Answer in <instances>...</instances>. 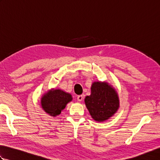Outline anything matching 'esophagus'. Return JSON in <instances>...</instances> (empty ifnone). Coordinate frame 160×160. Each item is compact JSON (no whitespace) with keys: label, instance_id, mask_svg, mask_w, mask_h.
<instances>
[{"label":"esophagus","instance_id":"obj_1","mask_svg":"<svg viewBox=\"0 0 160 160\" xmlns=\"http://www.w3.org/2000/svg\"><path fill=\"white\" fill-rule=\"evenodd\" d=\"M77 100H78V101H79V102L82 101L83 100V96H82V95H80V96H78L77 97Z\"/></svg>","mask_w":160,"mask_h":160}]
</instances>
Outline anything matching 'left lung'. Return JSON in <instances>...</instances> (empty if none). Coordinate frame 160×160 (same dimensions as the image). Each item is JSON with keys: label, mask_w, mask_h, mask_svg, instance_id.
I'll use <instances>...</instances> for the list:
<instances>
[{"label": "left lung", "mask_w": 160, "mask_h": 160, "mask_svg": "<svg viewBox=\"0 0 160 160\" xmlns=\"http://www.w3.org/2000/svg\"><path fill=\"white\" fill-rule=\"evenodd\" d=\"M84 102L91 117L98 122L108 120L119 108L116 91L107 82H93L91 93Z\"/></svg>", "instance_id": "left-lung-1"}]
</instances>
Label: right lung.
Masks as SVG:
<instances>
[{"mask_svg": "<svg viewBox=\"0 0 160 160\" xmlns=\"http://www.w3.org/2000/svg\"><path fill=\"white\" fill-rule=\"evenodd\" d=\"M72 100L71 95L60 89L51 91L41 99L42 107L46 113L52 116L60 115L68 102Z\"/></svg>", "mask_w": 160, "mask_h": 160, "instance_id": "right-lung-1", "label": "right lung"}]
</instances>
